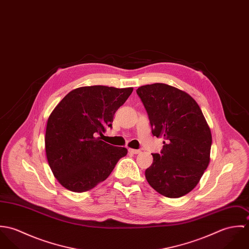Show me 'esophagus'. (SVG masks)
<instances>
[{"mask_svg": "<svg viewBox=\"0 0 249 249\" xmlns=\"http://www.w3.org/2000/svg\"><path fill=\"white\" fill-rule=\"evenodd\" d=\"M128 151L131 153V154H138L141 152L140 149H134V148H129Z\"/></svg>", "mask_w": 249, "mask_h": 249, "instance_id": "obj_1", "label": "esophagus"}]
</instances>
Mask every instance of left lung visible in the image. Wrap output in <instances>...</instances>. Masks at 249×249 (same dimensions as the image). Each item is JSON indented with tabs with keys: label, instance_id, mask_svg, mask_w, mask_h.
Wrapping results in <instances>:
<instances>
[{
	"label": "left lung",
	"instance_id": "obj_1",
	"mask_svg": "<svg viewBox=\"0 0 249 249\" xmlns=\"http://www.w3.org/2000/svg\"><path fill=\"white\" fill-rule=\"evenodd\" d=\"M136 92L152 134L165 140L161 154L152 153L146 181L166 197L183 196L196 188L210 163L211 129L188 93L165 83L143 85Z\"/></svg>",
	"mask_w": 249,
	"mask_h": 249
}]
</instances>
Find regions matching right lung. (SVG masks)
<instances>
[{"mask_svg":"<svg viewBox=\"0 0 249 249\" xmlns=\"http://www.w3.org/2000/svg\"><path fill=\"white\" fill-rule=\"evenodd\" d=\"M133 88L103 85L71 90L51 113L45 149L57 181L74 193L87 192L105 181L127 149L101 140L106 127Z\"/></svg>","mask_w":249,"mask_h":249,"instance_id":"1","label":"right lung"}]
</instances>
